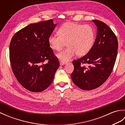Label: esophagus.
Returning a JSON list of instances; mask_svg holds the SVG:
<instances>
[{"label":"esophagus","mask_w":125,"mask_h":125,"mask_svg":"<svg viewBox=\"0 0 125 125\" xmlns=\"http://www.w3.org/2000/svg\"><path fill=\"white\" fill-rule=\"evenodd\" d=\"M60 64L61 65H64L65 64V63H63V62H61V61H60Z\"/></svg>","instance_id":"34e87169"}]
</instances>
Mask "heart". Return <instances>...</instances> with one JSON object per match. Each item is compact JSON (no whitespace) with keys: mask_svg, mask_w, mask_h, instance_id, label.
Instances as JSON below:
<instances>
[{"mask_svg":"<svg viewBox=\"0 0 125 125\" xmlns=\"http://www.w3.org/2000/svg\"><path fill=\"white\" fill-rule=\"evenodd\" d=\"M57 34L48 38L50 47L54 50H60L65 45L67 48L59 52L57 57L61 62L66 63L76 54L81 56L88 53L95 41V31L89 25L66 23L58 29Z\"/></svg>","mask_w":125,"mask_h":125,"instance_id":"obj_1","label":"heart"}]
</instances>
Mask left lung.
<instances>
[{
	"label": "left lung",
	"instance_id": "obj_1",
	"mask_svg": "<svg viewBox=\"0 0 125 125\" xmlns=\"http://www.w3.org/2000/svg\"><path fill=\"white\" fill-rule=\"evenodd\" d=\"M92 21L97 27L94 46L86 55L73 61L74 70L71 75L74 84L84 90L96 89L107 80L118 52V40L111 29L101 21ZM82 63L88 67L82 66Z\"/></svg>",
	"mask_w": 125,
	"mask_h": 125
}]
</instances>
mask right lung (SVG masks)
<instances>
[{
    "label": "right lung",
    "instance_id": "obj_1",
    "mask_svg": "<svg viewBox=\"0 0 125 125\" xmlns=\"http://www.w3.org/2000/svg\"><path fill=\"white\" fill-rule=\"evenodd\" d=\"M56 25L52 19L31 23L16 33L10 41L12 71L19 83L29 91L46 90L59 67V61L48 41Z\"/></svg>",
    "mask_w": 125,
    "mask_h": 125
}]
</instances>
